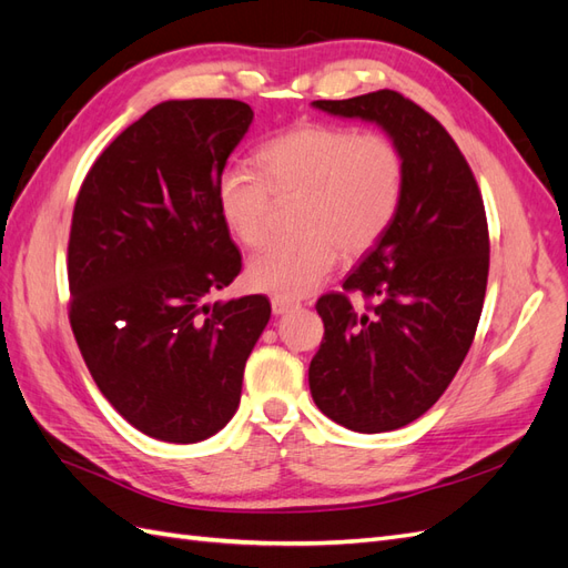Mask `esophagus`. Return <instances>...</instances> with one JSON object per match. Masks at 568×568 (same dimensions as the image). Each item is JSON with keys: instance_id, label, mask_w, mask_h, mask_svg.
<instances>
[{"instance_id": "esophagus-1", "label": "esophagus", "mask_w": 568, "mask_h": 568, "mask_svg": "<svg viewBox=\"0 0 568 568\" xmlns=\"http://www.w3.org/2000/svg\"><path fill=\"white\" fill-rule=\"evenodd\" d=\"M293 307H295V304L290 302V300H281V297H273L271 300V310H273L275 316H283L285 312H290Z\"/></svg>"}]
</instances>
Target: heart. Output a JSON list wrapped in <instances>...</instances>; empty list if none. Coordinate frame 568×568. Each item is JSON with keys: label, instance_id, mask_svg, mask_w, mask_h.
Returning a JSON list of instances; mask_svg holds the SVG:
<instances>
[{"label": "heart", "instance_id": "obj_1", "mask_svg": "<svg viewBox=\"0 0 568 568\" xmlns=\"http://www.w3.org/2000/svg\"><path fill=\"white\" fill-rule=\"evenodd\" d=\"M264 174L227 165L215 184L225 225L244 246L264 244L275 196H304L297 240H278L246 266L261 293L297 300L314 293L338 254L369 252L394 223L405 186V160L384 134L304 124L268 141L258 153Z\"/></svg>", "mask_w": 568, "mask_h": 568}]
</instances>
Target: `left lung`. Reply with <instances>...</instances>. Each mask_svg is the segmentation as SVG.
Wrapping results in <instances>:
<instances>
[{"label":"left lung","instance_id":"obj_1","mask_svg":"<svg viewBox=\"0 0 568 568\" xmlns=\"http://www.w3.org/2000/svg\"><path fill=\"white\" fill-rule=\"evenodd\" d=\"M312 105L382 126L405 160L394 223L343 283L375 304L318 297L324 341L310 365L312 398L333 423L390 432L442 398L470 351L489 273L485 203L456 141L413 100L376 91Z\"/></svg>","mask_w":568,"mask_h":568}]
</instances>
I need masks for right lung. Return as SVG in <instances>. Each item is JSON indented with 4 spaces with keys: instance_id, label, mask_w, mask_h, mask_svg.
Here are the masks:
<instances>
[{
    "instance_id": "add662e5",
    "label": "right lung",
    "mask_w": 568,
    "mask_h": 568,
    "mask_svg": "<svg viewBox=\"0 0 568 568\" xmlns=\"http://www.w3.org/2000/svg\"><path fill=\"white\" fill-rule=\"evenodd\" d=\"M254 112L165 100L85 174L69 235V322L93 382L129 425L196 444L237 413L264 295L209 302L242 271L215 184Z\"/></svg>"
}]
</instances>
